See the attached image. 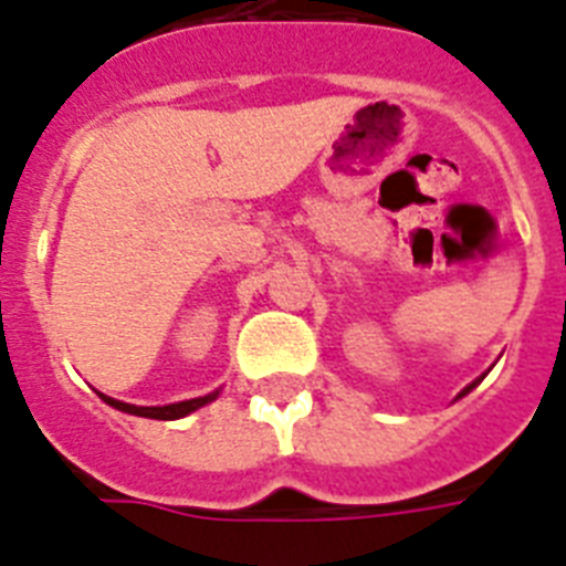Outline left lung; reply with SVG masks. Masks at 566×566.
I'll use <instances>...</instances> for the list:
<instances>
[{
  "instance_id": "1",
  "label": "left lung",
  "mask_w": 566,
  "mask_h": 566,
  "mask_svg": "<svg viewBox=\"0 0 566 566\" xmlns=\"http://www.w3.org/2000/svg\"><path fill=\"white\" fill-rule=\"evenodd\" d=\"M481 378H484V376H481ZM481 378H475L473 385H467V387H464V390H461V392H459V399H461V396H467V392H470V390H473V387H475V385H479Z\"/></svg>"
}]
</instances>
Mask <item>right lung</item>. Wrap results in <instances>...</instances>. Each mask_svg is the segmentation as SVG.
<instances>
[{
	"mask_svg": "<svg viewBox=\"0 0 566 566\" xmlns=\"http://www.w3.org/2000/svg\"><path fill=\"white\" fill-rule=\"evenodd\" d=\"M216 396H219V390L208 392V396H199V399L176 401V405H165V407H136V405H127V401H116V399H111V396H105V392H99V399L107 401V405H111V407H116V410L130 412V416H142V419H161V421L185 419V416H190V412L199 410V407L210 405V401H213Z\"/></svg>",
	"mask_w": 566,
	"mask_h": 566,
	"instance_id": "1",
	"label": "right lung"
}]
</instances>
